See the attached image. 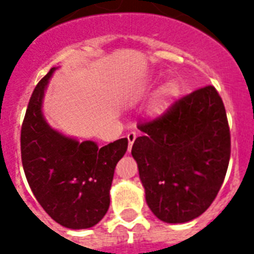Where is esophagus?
I'll use <instances>...</instances> for the list:
<instances>
[{
  "mask_svg": "<svg viewBox=\"0 0 254 254\" xmlns=\"http://www.w3.org/2000/svg\"><path fill=\"white\" fill-rule=\"evenodd\" d=\"M127 141H129V151L131 150V146H133V143H134L135 138H137V134H135L134 131H130V133H127Z\"/></svg>",
  "mask_w": 254,
  "mask_h": 254,
  "instance_id": "obj_1",
  "label": "esophagus"
}]
</instances>
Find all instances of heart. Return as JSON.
Segmentation results:
<instances>
[{
	"mask_svg": "<svg viewBox=\"0 0 254 254\" xmlns=\"http://www.w3.org/2000/svg\"><path fill=\"white\" fill-rule=\"evenodd\" d=\"M147 88L145 84H141L138 87H135L133 91H131V97L134 100L139 99V97H142L145 93H146ZM179 85L175 83V81H167L165 84L161 87L158 92V111L162 112L165 111L167 107H169L170 104L173 103L174 100L178 99V96H179Z\"/></svg>",
	"mask_w": 254,
	"mask_h": 254,
	"instance_id": "1",
	"label": "heart"
}]
</instances>
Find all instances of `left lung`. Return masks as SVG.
I'll use <instances>...</instances> for the list:
<instances>
[{"label":"left lung","mask_w":254,"mask_h":254,"mask_svg":"<svg viewBox=\"0 0 254 254\" xmlns=\"http://www.w3.org/2000/svg\"><path fill=\"white\" fill-rule=\"evenodd\" d=\"M138 129L145 134L135 138L131 155L151 212L169 224L200 216L224 182L231 155L227 113L216 89L192 92Z\"/></svg>","instance_id":"obj_1"}]
</instances>
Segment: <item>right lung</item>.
<instances>
[{"label": "right lung", "instance_id": "add662e5", "mask_svg": "<svg viewBox=\"0 0 254 254\" xmlns=\"http://www.w3.org/2000/svg\"><path fill=\"white\" fill-rule=\"evenodd\" d=\"M57 69L38 83L27 105L21 130L22 165L34 196L51 219L65 228L87 229L109 208L115 167L127 153V139L99 147L54 129L43 115V99Z\"/></svg>", "mask_w": 254, "mask_h": 254}]
</instances>
